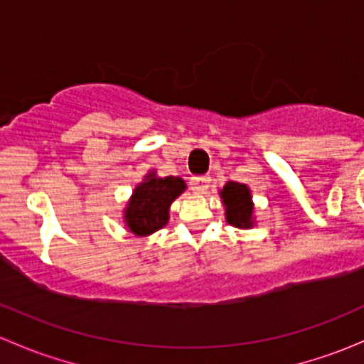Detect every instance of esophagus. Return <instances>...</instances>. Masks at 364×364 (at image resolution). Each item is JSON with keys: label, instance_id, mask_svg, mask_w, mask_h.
I'll use <instances>...</instances> for the list:
<instances>
[{"label": "esophagus", "instance_id": "esophagus-1", "mask_svg": "<svg viewBox=\"0 0 364 364\" xmlns=\"http://www.w3.org/2000/svg\"><path fill=\"white\" fill-rule=\"evenodd\" d=\"M209 183H211V179H209L208 176H196V178H192V181H190V186H192L193 192L203 196V193L208 192Z\"/></svg>", "mask_w": 364, "mask_h": 364}]
</instances>
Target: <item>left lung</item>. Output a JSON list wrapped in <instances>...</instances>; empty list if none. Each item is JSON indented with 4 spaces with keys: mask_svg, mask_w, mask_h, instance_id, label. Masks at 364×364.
I'll use <instances>...</instances> for the list:
<instances>
[{
    "mask_svg": "<svg viewBox=\"0 0 364 364\" xmlns=\"http://www.w3.org/2000/svg\"><path fill=\"white\" fill-rule=\"evenodd\" d=\"M220 199L225 208V220L237 229H252L255 225L252 190L243 183L227 181L220 190Z\"/></svg>",
    "mask_w": 364,
    "mask_h": 364,
    "instance_id": "left-lung-1",
    "label": "left lung"
}]
</instances>
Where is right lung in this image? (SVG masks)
Segmentation results:
<instances>
[{"instance_id": "obj_1", "label": "right lung", "mask_w": 364, "mask_h": 364, "mask_svg": "<svg viewBox=\"0 0 364 364\" xmlns=\"http://www.w3.org/2000/svg\"><path fill=\"white\" fill-rule=\"evenodd\" d=\"M186 190L185 179L178 176L160 178L149 171L134 188L123 209L124 229L135 237H148L168 222L171 204Z\"/></svg>"}]
</instances>
